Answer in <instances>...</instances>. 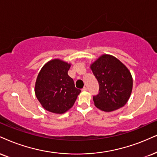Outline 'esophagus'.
Returning <instances> with one entry per match:
<instances>
[{
  "mask_svg": "<svg viewBox=\"0 0 157 157\" xmlns=\"http://www.w3.org/2000/svg\"><path fill=\"white\" fill-rule=\"evenodd\" d=\"M86 90H87V87H86V86H84V87L82 89V91H86Z\"/></svg>",
  "mask_w": 157,
  "mask_h": 157,
  "instance_id": "1",
  "label": "esophagus"
}]
</instances>
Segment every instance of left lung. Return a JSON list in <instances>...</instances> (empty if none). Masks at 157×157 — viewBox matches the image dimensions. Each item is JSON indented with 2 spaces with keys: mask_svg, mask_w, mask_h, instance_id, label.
Masks as SVG:
<instances>
[{
  "mask_svg": "<svg viewBox=\"0 0 157 157\" xmlns=\"http://www.w3.org/2000/svg\"><path fill=\"white\" fill-rule=\"evenodd\" d=\"M90 68L99 83V93L93 97L94 105L105 112L123 107L132 90V77L128 68L109 55L100 56Z\"/></svg>",
  "mask_w": 157,
  "mask_h": 157,
  "instance_id": "obj_1",
  "label": "left lung"
}]
</instances>
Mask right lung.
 <instances>
[{"mask_svg":"<svg viewBox=\"0 0 157 157\" xmlns=\"http://www.w3.org/2000/svg\"><path fill=\"white\" fill-rule=\"evenodd\" d=\"M71 64L55 59L46 63L35 85L36 98L46 111L62 114L73 107L81 90L67 74Z\"/></svg>","mask_w":157,"mask_h":157,"instance_id":"right-lung-1","label":"right lung"}]
</instances>
